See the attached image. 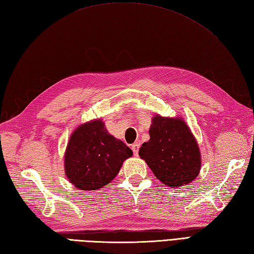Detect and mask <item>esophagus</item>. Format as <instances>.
Here are the masks:
<instances>
[{
  "mask_svg": "<svg viewBox=\"0 0 254 254\" xmlns=\"http://www.w3.org/2000/svg\"><path fill=\"white\" fill-rule=\"evenodd\" d=\"M139 147H140V143H134L132 145V150L134 152L135 156L138 155V150H139Z\"/></svg>",
  "mask_w": 254,
  "mask_h": 254,
  "instance_id": "1",
  "label": "esophagus"
}]
</instances>
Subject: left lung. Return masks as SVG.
<instances>
[{"instance_id":"8db88e82","label":"left lung","mask_w":254,"mask_h":254,"mask_svg":"<svg viewBox=\"0 0 254 254\" xmlns=\"http://www.w3.org/2000/svg\"><path fill=\"white\" fill-rule=\"evenodd\" d=\"M149 135L150 139L141 145L138 155L159 181L168 187H181L197 178L201 156L184 120L156 115Z\"/></svg>"}]
</instances>
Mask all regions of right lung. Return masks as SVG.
<instances>
[{
	"label": "right lung",
	"instance_id": "add662e5",
	"mask_svg": "<svg viewBox=\"0 0 254 254\" xmlns=\"http://www.w3.org/2000/svg\"><path fill=\"white\" fill-rule=\"evenodd\" d=\"M133 151L108 133L104 122L93 120L76 127L64 154V172L81 190H96L113 181Z\"/></svg>",
	"mask_w": 254,
	"mask_h": 254
}]
</instances>
